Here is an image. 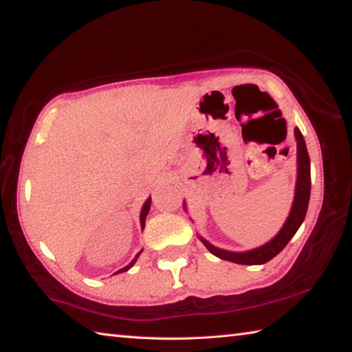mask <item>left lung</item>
<instances>
[{"label": "left lung", "instance_id": "1", "mask_svg": "<svg viewBox=\"0 0 352 352\" xmlns=\"http://www.w3.org/2000/svg\"><path fill=\"white\" fill-rule=\"evenodd\" d=\"M295 139H296V183H295V197L292 208L286 222L283 223L281 230L276 233L271 241L265 245L258 246L250 251H227L221 250L218 246L212 245L204 237H199V241L204 243L206 248L210 251L213 256L219 257L222 260L233 261L237 265H263L266 261L272 260L276 254L284 250V246L289 243L292 237L295 236L298 228L301 227L304 222L305 213H307L309 199H310V189H311V178H310V157L307 153V146H305V140L300 129H295ZM186 210V204H183Z\"/></svg>", "mask_w": 352, "mask_h": 352}]
</instances>
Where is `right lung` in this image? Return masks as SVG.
I'll list each match as a JSON object with an SVG mask.
<instances>
[{"label":"right lung","instance_id":"1","mask_svg":"<svg viewBox=\"0 0 352 352\" xmlns=\"http://www.w3.org/2000/svg\"><path fill=\"white\" fill-rule=\"evenodd\" d=\"M149 207H151V197H149V198L145 201V203H144V206H142V210H140V227H142V230L145 228V219H146V214H148V212H149ZM142 251H144V250H140V251L136 254V257H134V258L130 261L129 265H126V266H125V267H122V269H119V271H118V272H115V274L126 272V271H129L130 267H133V265L136 263V260L139 258V256L142 254Z\"/></svg>","mask_w":352,"mask_h":352}]
</instances>
